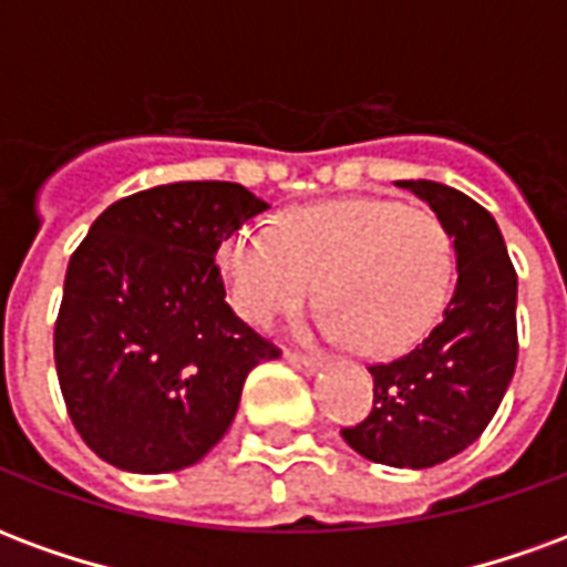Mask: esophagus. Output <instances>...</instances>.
I'll return each mask as SVG.
<instances>
[{"mask_svg":"<svg viewBox=\"0 0 567 567\" xmlns=\"http://www.w3.org/2000/svg\"><path fill=\"white\" fill-rule=\"evenodd\" d=\"M285 361H288L295 370H300V373H316V370H321L319 358L297 355V352H285Z\"/></svg>","mask_w":567,"mask_h":567,"instance_id":"esophagus-1","label":"esophagus"}]
</instances>
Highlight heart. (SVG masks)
<instances>
[{
    "label": "heart",
    "instance_id": "b5f03b06",
    "mask_svg": "<svg viewBox=\"0 0 567 567\" xmlns=\"http://www.w3.org/2000/svg\"><path fill=\"white\" fill-rule=\"evenodd\" d=\"M230 303L267 328L316 295L319 331L361 355L406 352L446 309L455 276L452 236L434 212L352 197L285 212L276 227L243 224L218 248Z\"/></svg>",
    "mask_w": 567,
    "mask_h": 567
}]
</instances>
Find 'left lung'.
I'll return each mask as SVG.
<instances>
[{
  "label": "left lung",
  "instance_id": "8db88e82",
  "mask_svg": "<svg viewBox=\"0 0 567 567\" xmlns=\"http://www.w3.org/2000/svg\"><path fill=\"white\" fill-rule=\"evenodd\" d=\"M425 199L455 248V291L425 340L373 364V406L343 440L370 462L434 467L474 443L516 370V270L498 224L476 199L440 182H394Z\"/></svg>",
  "mask_w": 567,
  "mask_h": 567
}]
</instances>
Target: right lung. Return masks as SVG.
I'll list each match as a JSON object with an SVG mask.
<instances>
[{
  "label": "right lung",
  "instance_id": "right-lung-1",
  "mask_svg": "<svg viewBox=\"0 0 567 567\" xmlns=\"http://www.w3.org/2000/svg\"><path fill=\"white\" fill-rule=\"evenodd\" d=\"M270 209L236 182H173L112 203L69 260L54 361L69 419L130 474L197 464L251 370L279 358L224 300L215 251Z\"/></svg>",
  "mask_w": 567,
  "mask_h": 567
}]
</instances>
